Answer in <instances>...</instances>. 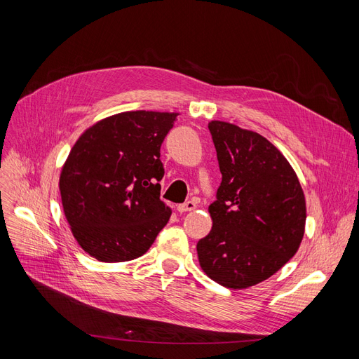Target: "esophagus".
<instances>
[{
    "instance_id": "1",
    "label": "esophagus",
    "mask_w": 359,
    "mask_h": 359,
    "mask_svg": "<svg viewBox=\"0 0 359 359\" xmlns=\"http://www.w3.org/2000/svg\"><path fill=\"white\" fill-rule=\"evenodd\" d=\"M196 206L197 204L194 203V201H185V203H182V204H180V206L177 208V210L180 212V213H185V212H191V210H194L196 209Z\"/></svg>"
}]
</instances>
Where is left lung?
Segmentation results:
<instances>
[{
	"instance_id": "1",
	"label": "left lung",
	"mask_w": 359,
	"mask_h": 359,
	"mask_svg": "<svg viewBox=\"0 0 359 359\" xmlns=\"http://www.w3.org/2000/svg\"><path fill=\"white\" fill-rule=\"evenodd\" d=\"M222 182L209 206L212 231L197 243L198 262L219 285L244 289L282 269L299 248L305 198L292 166L263 135L209 123Z\"/></svg>"
}]
</instances>
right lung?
<instances>
[{"label":"right lung","mask_w":359,"mask_h":359,"mask_svg":"<svg viewBox=\"0 0 359 359\" xmlns=\"http://www.w3.org/2000/svg\"><path fill=\"white\" fill-rule=\"evenodd\" d=\"M178 114H116L84 131L60 177L67 222L99 262L143 255L170 217L161 201V146Z\"/></svg>","instance_id":"right-lung-1"}]
</instances>
